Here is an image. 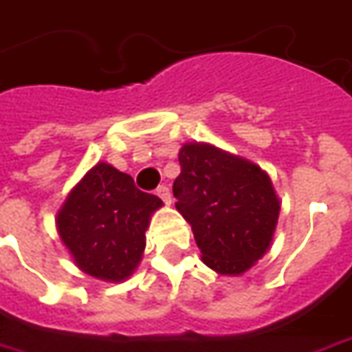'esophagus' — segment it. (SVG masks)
<instances>
[{
    "mask_svg": "<svg viewBox=\"0 0 352 352\" xmlns=\"http://www.w3.org/2000/svg\"><path fill=\"white\" fill-rule=\"evenodd\" d=\"M156 195L166 202V204H171V192H169V188H167L166 185H162V186H157L156 188Z\"/></svg>",
    "mask_w": 352,
    "mask_h": 352,
    "instance_id": "1",
    "label": "esophagus"
}]
</instances>
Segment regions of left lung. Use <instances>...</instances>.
<instances>
[{"label":"left lung","instance_id":"obj_1","mask_svg":"<svg viewBox=\"0 0 352 352\" xmlns=\"http://www.w3.org/2000/svg\"><path fill=\"white\" fill-rule=\"evenodd\" d=\"M173 183L177 212L195 233L202 262L243 276L270 250L281 200L266 171L210 142H185Z\"/></svg>","mask_w":352,"mask_h":352}]
</instances>
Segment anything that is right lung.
Listing matches in <instances>:
<instances>
[{
  "label": "right lung",
  "mask_w": 352,
  "mask_h": 352,
  "mask_svg": "<svg viewBox=\"0 0 352 352\" xmlns=\"http://www.w3.org/2000/svg\"><path fill=\"white\" fill-rule=\"evenodd\" d=\"M164 202L135 186L133 177L98 162L57 210V235L75 266L102 281H126L146 248V229Z\"/></svg>",
  "instance_id": "1"
}]
</instances>
